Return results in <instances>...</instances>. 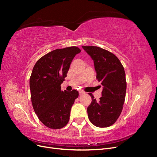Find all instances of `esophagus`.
I'll list each match as a JSON object with an SVG mask.
<instances>
[{"label":"esophagus","instance_id":"obj_1","mask_svg":"<svg viewBox=\"0 0 157 157\" xmlns=\"http://www.w3.org/2000/svg\"><path fill=\"white\" fill-rule=\"evenodd\" d=\"M84 94H85V92H83V91H79V95H80V96H82V95H84Z\"/></svg>","mask_w":157,"mask_h":157}]
</instances>
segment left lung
<instances>
[{
  "instance_id": "obj_1",
  "label": "left lung",
  "mask_w": 157,
  "mask_h": 157,
  "mask_svg": "<svg viewBox=\"0 0 157 157\" xmlns=\"http://www.w3.org/2000/svg\"><path fill=\"white\" fill-rule=\"evenodd\" d=\"M94 61L96 78L103 86L98 101L92 94V102L87 108L88 118L97 127L113 125L119 117L126 96V81L124 67L117 57L98 46H82Z\"/></svg>"
}]
</instances>
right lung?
<instances>
[{"label":"right lung","instance_id":"obj_1","mask_svg":"<svg viewBox=\"0 0 157 157\" xmlns=\"http://www.w3.org/2000/svg\"><path fill=\"white\" fill-rule=\"evenodd\" d=\"M80 52L76 46L54 50L40 58L33 69L29 80L33 107L42 124L52 129L67 124L71 107L78 96L76 90L61 91V84Z\"/></svg>","mask_w":157,"mask_h":157}]
</instances>
